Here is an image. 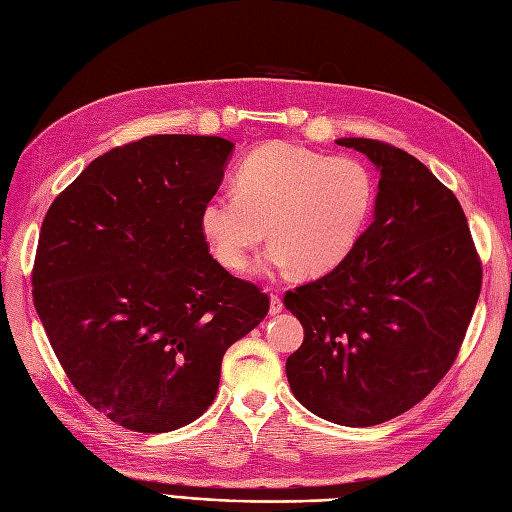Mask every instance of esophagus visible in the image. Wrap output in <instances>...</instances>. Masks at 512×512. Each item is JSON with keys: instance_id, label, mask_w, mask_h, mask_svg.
I'll return each mask as SVG.
<instances>
[{"instance_id": "obj_1", "label": "esophagus", "mask_w": 512, "mask_h": 512, "mask_svg": "<svg viewBox=\"0 0 512 512\" xmlns=\"http://www.w3.org/2000/svg\"><path fill=\"white\" fill-rule=\"evenodd\" d=\"M284 309V303H282V299L277 297V294H271V303H269V314L271 316H277Z\"/></svg>"}]
</instances>
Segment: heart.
<instances>
[{
  "label": "heart",
  "mask_w": 512,
  "mask_h": 512,
  "mask_svg": "<svg viewBox=\"0 0 512 512\" xmlns=\"http://www.w3.org/2000/svg\"><path fill=\"white\" fill-rule=\"evenodd\" d=\"M376 200L371 170L290 143L252 151L237 170V192L222 190L200 209V232L230 271H243L267 237L262 267L303 275L333 271L359 241Z\"/></svg>",
  "instance_id": "1"
}]
</instances>
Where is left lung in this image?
I'll return each instance as SVG.
<instances>
[{
  "mask_svg": "<svg viewBox=\"0 0 512 512\" xmlns=\"http://www.w3.org/2000/svg\"><path fill=\"white\" fill-rule=\"evenodd\" d=\"M380 170L374 220L320 280L288 290L303 344L286 376L301 404L371 427L427 397L457 359L483 267L457 196L404 149L339 138Z\"/></svg>",
  "mask_w": 512,
  "mask_h": 512,
  "instance_id": "obj_1",
  "label": "left lung"
}]
</instances>
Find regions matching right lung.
Wrapping results in <instances>:
<instances>
[{
    "instance_id": "add662e5",
    "label": "right lung",
    "mask_w": 512,
    "mask_h": 512,
    "mask_svg": "<svg viewBox=\"0 0 512 512\" xmlns=\"http://www.w3.org/2000/svg\"><path fill=\"white\" fill-rule=\"evenodd\" d=\"M232 149L220 136H145L96 158L46 211L36 312L74 389L126 429L164 433L205 414L224 352L269 312L200 232Z\"/></svg>"
}]
</instances>
